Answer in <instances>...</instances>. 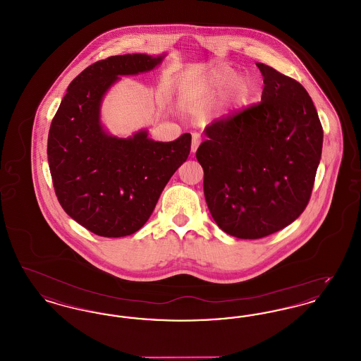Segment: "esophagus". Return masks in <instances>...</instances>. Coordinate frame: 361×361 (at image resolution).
<instances>
[{
	"label": "esophagus",
	"mask_w": 361,
	"mask_h": 361,
	"mask_svg": "<svg viewBox=\"0 0 361 361\" xmlns=\"http://www.w3.org/2000/svg\"><path fill=\"white\" fill-rule=\"evenodd\" d=\"M202 143V137L199 134H193L192 135V147H190V150H192V153H195L196 150H197V147H199V145Z\"/></svg>",
	"instance_id": "obj_1"
}]
</instances>
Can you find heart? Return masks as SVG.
Wrapping results in <instances>:
<instances>
[{
    "instance_id": "b5f03b06",
    "label": "heart",
    "mask_w": 361,
    "mask_h": 361,
    "mask_svg": "<svg viewBox=\"0 0 361 361\" xmlns=\"http://www.w3.org/2000/svg\"><path fill=\"white\" fill-rule=\"evenodd\" d=\"M233 78H234V73H233L231 70L224 69L222 70V71L219 73V75H218V82H219L221 85H226V84L231 82Z\"/></svg>"
}]
</instances>
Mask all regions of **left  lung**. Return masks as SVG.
Here are the masks:
<instances>
[{"mask_svg":"<svg viewBox=\"0 0 361 361\" xmlns=\"http://www.w3.org/2000/svg\"><path fill=\"white\" fill-rule=\"evenodd\" d=\"M257 68L261 102L207 126L196 152L214 221L240 240L271 235L305 211L324 142L307 90L271 66Z\"/></svg>","mask_w":361,"mask_h":361,"instance_id":"1","label":"left lung"}]
</instances>
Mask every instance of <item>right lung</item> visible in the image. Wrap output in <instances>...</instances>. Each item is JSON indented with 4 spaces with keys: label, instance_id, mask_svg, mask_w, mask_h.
I'll return each mask as SVG.
<instances>
[{
    "label": "right lung",
    "instance_id": "right-lung-1",
    "mask_svg": "<svg viewBox=\"0 0 361 361\" xmlns=\"http://www.w3.org/2000/svg\"><path fill=\"white\" fill-rule=\"evenodd\" d=\"M162 59L126 54L94 62L70 82L52 119L47 155L55 195L70 218L96 235L137 231L188 158L190 134L173 142H154L146 130L112 137L100 121L104 94L119 75L153 70Z\"/></svg>",
    "mask_w": 361,
    "mask_h": 361
}]
</instances>
